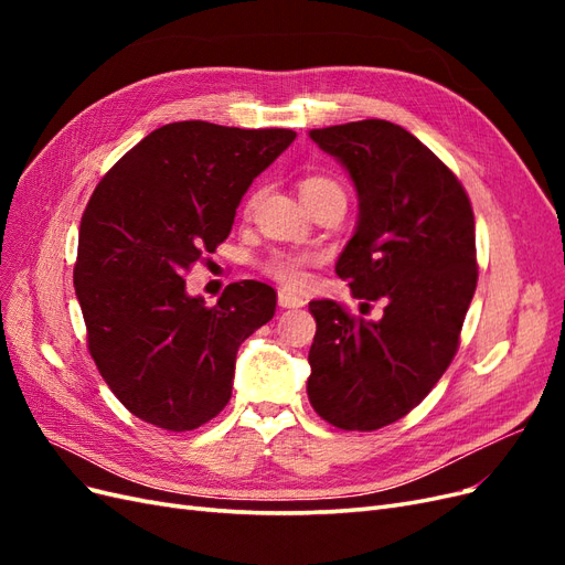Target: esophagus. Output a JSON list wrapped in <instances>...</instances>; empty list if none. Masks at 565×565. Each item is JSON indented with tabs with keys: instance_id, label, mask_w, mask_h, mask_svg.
<instances>
[{
	"instance_id": "esophagus-1",
	"label": "esophagus",
	"mask_w": 565,
	"mask_h": 565,
	"mask_svg": "<svg viewBox=\"0 0 565 565\" xmlns=\"http://www.w3.org/2000/svg\"><path fill=\"white\" fill-rule=\"evenodd\" d=\"M278 303L282 306V309H299V306L306 303V299L295 295V292H289V289H280V292H278Z\"/></svg>"
}]
</instances>
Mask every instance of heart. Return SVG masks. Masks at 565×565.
<instances>
[{
    "mask_svg": "<svg viewBox=\"0 0 565 565\" xmlns=\"http://www.w3.org/2000/svg\"><path fill=\"white\" fill-rule=\"evenodd\" d=\"M339 188L332 179L328 177H309L301 181V195L318 191V188ZM311 256L306 254H292V252H273L268 259L264 262V270L270 278H276L285 287H301L306 282V266H309Z\"/></svg>",
    "mask_w": 565,
    "mask_h": 565,
    "instance_id": "1",
    "label": "heart"
}]
</instances>
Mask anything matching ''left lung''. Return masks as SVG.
<instances>
[{"instance_id":"8db88e82","label":"left lung","mask_w":565,"mask_h":565,"mask_svg":"<svg viewBox=\"0 0 565 565\" xmlns=\"http://www.w3.org/2000/svg\"><path fill=\"white\" fill-rule=\"evenodd\" d=\"M309 136L358 195L337 276L365 306L382 301L384 316L351 318L337 301H311L306 391L324 422L374 431L419 405L452 361L478 278L473 212L450 169L398 125L361 119Z\"/></svg>"}]
</instances>
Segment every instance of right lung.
<instances>
[{"mask_svg": "<svg viewBox=\"0 0 565 565\" xmlns=\"http://www.w3.org/2000/svg\"><path fill=\"white\" fill-rule=\"evenodd\" d=\"M295 139L292 129L172 122L96 185L75 295L100 377L131 415L191 431L231 401L237 349L276 313V289L233 282L207 306L185 292L183 273L226 241L252 181Z\"/></svg>", "mask_w": 565, "mask_h": 565, "instance_id": "obj_1", "label": "right lung"}]
</instances>
